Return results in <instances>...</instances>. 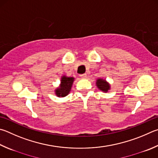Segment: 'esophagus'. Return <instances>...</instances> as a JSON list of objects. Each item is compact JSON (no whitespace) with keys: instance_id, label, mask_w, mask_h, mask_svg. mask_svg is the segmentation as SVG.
Segmentation results:
<instances>
[{"instance_id":"34e87169","label":"esophagus","mask_w":158,"mask_h":158,"mask_svg":"<svg viewBox=\"0 0 158 158\" xmlns=\"http://www.w3.org/2000/svg\"><path fill=\"white\" fill-rule=\"evenodd\" d=\"M86 76H87V74H85V73H84V74H80V77H81V78H85V77H86Z\"/></svg>"}]
</instances>
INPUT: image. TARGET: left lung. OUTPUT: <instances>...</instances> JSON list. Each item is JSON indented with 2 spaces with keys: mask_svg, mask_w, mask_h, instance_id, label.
<instances>
[{
  "mask_svg": "<svg viewBox=\"0 0 158 158\" xmlns=\"http://www.w3.org/2000/svg\"><path fill=\"white\" fill-rule=\"evenodd\" d=\"M96 85L99 90L104 93H108L110 90V84L105 79L100 77L96 79Z\"/></svg>",
  "mask_w": 158,
  "mask_h": 158,
  "instance_id": "left-lung-1",
  "label": "left lung"
}]
</instances>
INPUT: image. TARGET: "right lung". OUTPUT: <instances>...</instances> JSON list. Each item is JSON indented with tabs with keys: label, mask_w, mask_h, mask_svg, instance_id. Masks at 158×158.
<instances>
[{
	"label": "right lung",
	"mask_w": 158,
	"mask_h": 158,
	"mask_svg": "<svg viewBox=\"0 0 158 158\" xmlns=\"http://www.w3.org/2000/svg\"><path fill=\"white\" fill-rule=\"evenodd\" d=\"M74 78L73 77H67L63 75L61 77V82L59 86L54 90V94L56 97H64L70 93L71 88L73 87Z\"/></svg>",
	"instance_id": "obj_1"
}]
</instances>
